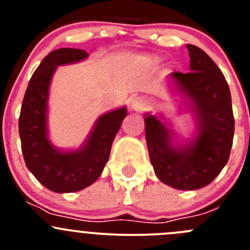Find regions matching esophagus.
Here are the masks:
<instances>
[{"instance_id": "1", "label": "esophagus", "mask_w": 250, "mask_h": 250, "mask_svg": "<svg viewBox=\"0 0 250 250\" xmlns=\"http://www.w3.org/2000/svg\"><path fill=\"white\" fill-rule=\"evenodd\" d=\"M147 106V102H146L145 98L143 97H135L134 99L130 103V107H132L133 111H137V112H141L144 111Z\"/></svg>"}]
</instances>
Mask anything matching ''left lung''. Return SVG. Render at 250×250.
<instances>
[{
  "mask_svg": "<svg viewBox=\"0 0 250 250\" xmlns=\"http://www.w3.org/2000/svg\"><path fill=\"white\" fill-rule=\"evenodd\" d=\"M188 74L170 75L179 92L192 102L198 135L191 145L174 147L168 128L153 115H145L150 161L162 183L178 190H197L218 176L230 157L234 133L231 93L221 70L201 48L188 44Z\"/></svg>",
  "mask_w": 250,
  "mask_h": 250,
  "instance_id": "obj_1",
  "label": "left lung"
}]
</instances>
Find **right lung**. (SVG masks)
I'll return each instance as SVG.
<instances>
[{"instance_id": "add662e5", "label": "right lung", "mask_w": 250, "mask_h": 250, "mask_svg": "<svg viewBox=\"0 0 250 250\" xmlns=\"http://www.w3.org/2000/svg\"><path fill=\"white\" fill-rule=\"evenodd\" d=\"M88 53L75 48L53 50L41 62L25 92L19 116L21 151L29 170L48 190L76 192L92 185L109 160L112 141L117 134L125 107L99 117L87 144L74 152H60L47 138V98L50 78L57 66L76 62Z\"/></svg>"}]
</instances>
